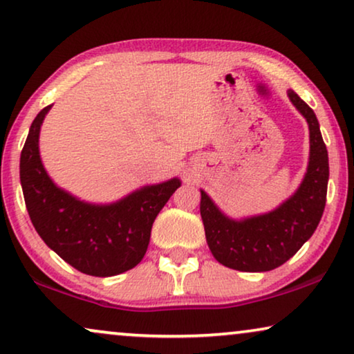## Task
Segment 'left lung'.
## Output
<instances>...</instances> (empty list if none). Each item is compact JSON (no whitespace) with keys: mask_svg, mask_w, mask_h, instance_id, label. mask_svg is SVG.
Returning a JSON list of instances; mask_svg holds the SVG:
<instances>
[{"mask_svg":"<svg viewBox=\"0 0 354 354\" xmlns=\"http://www.w3.org/2000/svg\"><path fill=\"white\" fill-rule=\"evenodd\" d=\"M287 95L309 127V162L297 192L274 211L232 219L205 190H200V212L207 246L225 268L266 272L287 263L311 239L326 207L328 154L317 118L293 90H288Z\"/></svg>","mask_w":354,"mask_h":354,"instance_id":"obj_1","label":"left lung"}]
</instances>
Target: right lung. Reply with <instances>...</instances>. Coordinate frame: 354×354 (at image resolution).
Here are the masks:
<instances>
[{"mask_svg":"<svg viewBox=\"0 0 354 354\" xmlns=\"http://www.w3.org/2000/svg\"><path fill=\"white\" fill-rule=\"evenodd\" d=\"M51 106L33 119L21 153V185L30 221L41 240L67 264L95 277L132 269L148 250L153 222L180 187V178L138 188L119 201H82L51 180L38 148Z\"/></svg>","mask_w":354,"mask_h":354,"instance_id":"1","label":"right lung"}]
</instances>
